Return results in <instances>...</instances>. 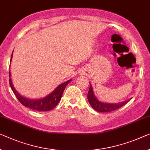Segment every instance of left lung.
Instances as JSON below:
<instances>
[{
    "label": "left lung",
    "instance_id": "obj_1",
    "mask_svg": "<svg viewBox=\"0 0 150 150\" xmlns=\"http://www.w3.org/2000/svg\"><path fill=\"white\" fill-rule=\"evenodd\" d=\"M87 98H88V100L91 107L96 111L100 112H110L112 111V110L118 109L120 107H123V105L127 104L131 99V98L129 100L123 101V102L119 103H107L101 102V101L98 100L94 95L93 86L91 84H90V88L88 93V97Z\"/></svg>",
    "mask_w": 150,
    "mask_h": 150
}]
</instances>
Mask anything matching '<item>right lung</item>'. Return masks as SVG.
<instances>
[{
    "label": "right lung",
    "instance_id": "add662e5",
    "mask_svg": "<svg viewBox=\"0 0 150 150\" xmlns=\"http://www.w3.org/2000/svg\"><path fill=\"white\" fill-rule=\"evenodd\" d=\"M13 53L12 55H11V62L12 60ZM11 76V72L9 71V84H10L11 89H12L14 94H15V96H17L18 100H19V102L25 107H28L29 109L33 110H38V111H49V110L54 109V107H56V105L59 102V100H61L62 94L64 93L66 86L72 80L70 79L68 80V81L64 82L62 84H59L54 91L48 94L47 96H45V97L39 99H31L21 95L16 91L13 84Z\"/></svg>",
    "mask_w": 150,
    "mask_h": 150
}]
</instances>
